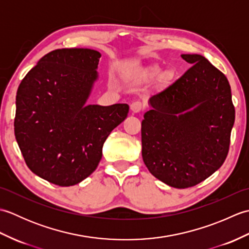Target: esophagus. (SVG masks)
<instances>
[{
  "label": "esophagus",
  "mask_w": 249,
  "mask_h": 249,
  "mask_svg": "<svg viewBox=\"0 0 249 249\" xmlns=\"http://www.w3.org/2000/svg\"><path fill=\"white\" fill-rule=\"evenodd\" d=\"M143 109H144V105L142 104L141 102H139V100H137V102H134L133 104L130 105V110L133 111L134 113H138Z\"/></svg>",
  "instance_id": "obj_1"
}]
</instances>
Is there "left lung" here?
Instances as JSON below:
<instances>
[{
    "mask_svg": "<svg viewBox=\"0 0 249 249\" xmlns=\"http://www.w3.org/2000/svg\"><path fill=\"white\" fill-rule=\"evenodd\" d=\"M193 66L150 98L141 123L142 158L160 181L195 186L218 170L229 152L235 119L228 79L200 54Z\"/></svg>",
    "mask_w": 249,
    "mask_h": 249,
    "instance_id": "1",
    "label": "left lung"
}]
</instances>
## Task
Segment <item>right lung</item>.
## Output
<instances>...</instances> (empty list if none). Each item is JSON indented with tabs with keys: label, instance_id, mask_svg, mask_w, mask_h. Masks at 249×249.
<instances>
[{
	"label": "right lung",
	"instance_id": "obj_1",
	"mask_svg": "<svg viewBox=\"0 0 249 249\" xmlns=\"http://www.w3.org/2000/svg\"><path fill=\"white\" fill-rule=\"evenodd\" d=\"M100 55L92 49L53 50L19 84L16 140L30 170L59 186L95 171L104 142L128 113L126 104L86 105Z\"/></svg>",
	"mask_w": 249,
	"mask_h": 249
}]
</instances>
